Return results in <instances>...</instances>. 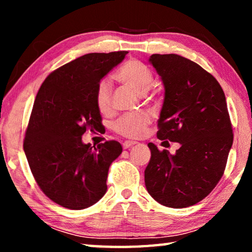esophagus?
Returning a JSON list of instances; mask_svg holds the SVG:
<instances>
[{
  "instance_id": "1",
  "label": "esophagus",
  "mask_w": 252,
  "mask_h": 252,
  "mask_svg": "<svg viewBox=\"0 0 252 252\" xmlns=\"http://www.w3.org/2000/svg\"><path fill=\"white\" fill-rule=\"evenodd\" d=\"M135 144H136V142H134V141H125L122 144V147H123V149H125V150H126V149L131 148L132 146H135Z\"/></svg>"
}]
</instances>
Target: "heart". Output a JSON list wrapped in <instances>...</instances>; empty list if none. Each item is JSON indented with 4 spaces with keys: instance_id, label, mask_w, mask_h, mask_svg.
I'll list each match as a JSON object with an SVG mask.
<instances>
[{
    "instance_id": "b5f03b06",
    "label": "heart",
    "mask_w": 252,
    "mask_h": 252,
    "mask_svg": "<svg viewBox=\"0 0 252 252\" xmlns=\"http://www.w3.org/2000/svg\"><path fill=\"white\" fill-rule=\"evenodd\" d=\"M116 79L139 94H144L153 84L151 70L142 62L131 60L126 62L116 73ZM95 103L102 113H108L112 108V88L108 80H102L95 90ZM150 119L144 113L126 114L114 122L113 130L126 138L141 136Z\"/></svg>"
}]
</instances>
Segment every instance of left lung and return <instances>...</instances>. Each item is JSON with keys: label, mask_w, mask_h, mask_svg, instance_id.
Listing matches in <instances>:
<instances>
[{"label": "left lung", "mask_w": 252, "mask_h": 252, "mask_svg": "<svg viewBox=\"0 0 252 252\" xmlns=\"http://www.w3.org/2000/svg\"><path fill=\"white\" fill-rule=\"evenodd\" d=\"M149 62L164 87L157 136L180 148L170 155L149 143L144 182L162 206L187 208L206 198L223 176L233 142L227 102L215 76L191 60L152 54Z\"/></svg>", "instance_id": "8db88e82"}]
</instances>
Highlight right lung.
<instances>
[{"label":"right lung","mask_w":252,"mask_h":252,"mask_svg":"<svg viewBox=\"0 0 252 252\" xmlns=\"http://www.w3.org/2000/svg\"><path fill=\"white\" fill-rule=\"evenodd\" d=\"M126 53L82 55L53 71L37 92L23 148L36 183L60 206L82 210L106 192L109 168L121 155V144L92 147L82 135L101 125L96 87Z\"/></svg>","instance_id":"right-lung-1"}]
</instances>
